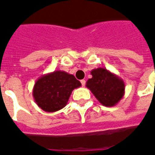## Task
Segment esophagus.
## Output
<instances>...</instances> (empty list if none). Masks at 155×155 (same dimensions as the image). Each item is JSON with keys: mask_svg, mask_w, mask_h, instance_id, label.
Here are the masks:
<instances>
[{"mask_svg": "<svg viewBox=\"0 0 155 155\" xmlns=\"http://www.w3.org/2000/svg\"><path fill=\"white\" fill-rule=\"evenodd\" d=\"M81 84H82V86H84V85H85V81H84V80H81Z\"/></svg>", "mask_w": 155, "mask_h": 155, "instance_id": "esophagus-1", "label": "esophagus"}]
</instances>
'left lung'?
Wrapping results in <instances>:
<instances>
[{"label":"left lung","mask_w":155,"mask_h":155,"mask_svg":"<svg viewBox=\"0 0 155 155\" xmlns=\"http://www.w3.org/2000/svg\"><path fill=\"white\" fill-rule=\"evenodd\" d=\"M92 75L86 82V87L104 106L116 105L124 94V81L105 68H97L91 71Z\"/></svg>","instance_id":"left-lung-1"}]
</instances>
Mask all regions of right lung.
I'll return each mask as SVG.
<instances>
[{"label": "right lung", "mask_w": 155, "mask_h": 155, "mask_svg": "<svg viewBox=\"0 0 155 155\" xmlns=\"http://www.w3.org/2000/svg\"><path fill=\"white\" fill-rule=\"evenodd\" d=\"M81 86V83L73 74L55 71L43 74L35 81L32 94L42 110L51 113L63 109L72 91Z\"/></svg>", "instance_id": "right-lung-1"}]
</instances>
